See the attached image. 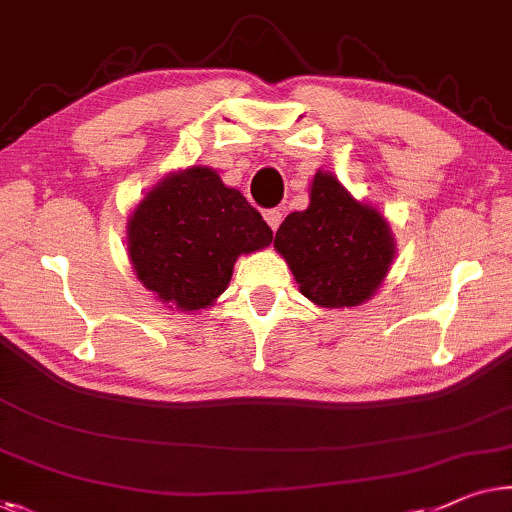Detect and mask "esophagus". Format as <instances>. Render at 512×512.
Instances as JSON below:
<instances>
[{
  "instance_id": "34e87169",
  "label": "esophagus",
  "mask_w": 512,
  "mask_h": 512,
  "mask_svg": "<svg viewBox=\"0 0 512 512\" xmlns=\"http://www.w3.org/2000/svg\"><path fill=\"white\" fill-rule=\"evenodd\" d=\"M263 217H265V221H268V226L272 228V231H277L281 224V210H268Z\"/></svg>"
}]
</instances>
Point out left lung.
<instances>
[{
    "label": "left lung",
    "instance_id": "1",
    "mask_svg": "<svg viewBox=\"0 0 512 512\" xmlns=\"http://www.w3.org/2000/svg\"><path fill=\"white\" fill-rule=\"evenodd\" d=\"M300 293L318 307H358L379 291L395 238L376 207L355 201L332 173L311 180L309 207L291 212L274 235Z\"/></svg>",
    "mask_w": 512,
    "mask_h": 512
}]
</instances>
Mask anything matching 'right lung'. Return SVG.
<instances>
[{"instance_id": "right-lung-1", "label": "right lung", "mask_w": 512, "mask_h": 512, "mask_svg": "<svg viewBox=\"0 0 512 512\" xmlns=\"http://www.w3.org/2000/svg\"><path fill=\"white\" fill-rule=\"evenodd\" d=\"M272 231L217 170L191 166L166 175L131 212L127 247L136 277L177 311L214 305L238 256L265 249Z\"/></svg>"}]
</instances>
